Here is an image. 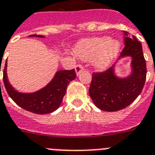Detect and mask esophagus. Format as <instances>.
Returning a JSON list of instances; mask_svg holds the SVG:
<instances>
[{"mask_svg": "<svg viewBox=\"0 0 155 155\" xmlns=\"http://www.w3.org/2000/svg\"><path fill=\"white\" fill-rule=\"evenodd\" d=\"M75 69H76V75H79V73H80V72H82V71L84 69V68L81 65H77L76 66V68H75Z\"/></svg>", "mask_w": 155, "mask_h": 155, "instance_id": "obj_1", "label": "esophagus"}]
</instances>
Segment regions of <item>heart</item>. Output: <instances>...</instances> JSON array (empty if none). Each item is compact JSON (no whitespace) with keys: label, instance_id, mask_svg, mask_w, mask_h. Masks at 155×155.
Segmentation results:
<instances>
[{"label":"heart","instance_id":"1","mask_svg":"<svg viewBox=\"0 0 155 155\" xmlns=\"http://www.w3.org/2000/svg\"><path fill=\"white\" fill-rule=\"evenodd\" d=\"M121 44L119 40L107 37L86 38L75 46L76 55L83 60L92 59V65L97 70H105L117 56Z\"/></svg>","mask_w":155,"mask_h":155}]
</instances>
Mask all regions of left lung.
I'll return each instance as SVG.
<instances>
[{
  "label": "left lung",
  "instance_id": "obj_1",
  "mask_svg": "<svg viewBox=\"0 0 155 155\" xmlns=\"http://www.w3.org/2000/svg\"><path fill=\"white\" fill-rule=\"evenodd\" d=\"M125 47L120 58H131V72L127 77H118L115 65L103 72H93L89 94L99 109L108 112L120 110L138 97L145 83L147 68L141 43L124 31Z\"/></svg>",
  "mask_w": 155,
  "mask_h": 155
}]
</instances>
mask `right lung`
<instances>
[{
    "label": "right lung",
    "mask_w": 155,
    "mask_h": 155,
    "mask_svg": "<svg viewBox=\"0 0 155 155\" xmlns=\"http://www.w3.org/2000/svg\"><path fill=\"white\" fill-rule=\"evenodd\" d=\"M30 37L44 38L45 36L31 35ZM7 65L8 62L6 61L3 80L8 95L19 107L36 114H50L56 110L62 104L69 83L76 78L74 69L59 70L56 72L53 79L41 90L34 93H21L10 84L7 76Z\"/></svg>",
    "instance_id": "1"
}]
</instances>
